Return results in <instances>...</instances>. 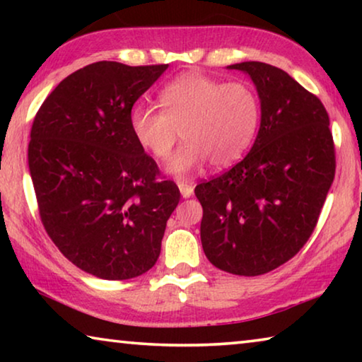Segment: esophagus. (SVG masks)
<instances>
[{
  "mask_svg": "<svg viewBox=\"0 0 362 362\" xmlns=\"http://www.w3.org/2000/svg\"><path fill=\"white\" fill-rule=\"evenodd\" d=\"M179 188H180V193H182L183 198H189V196L193 194V189H194L192 183L183 182V180L179 182Z\"/></svg>",
  "mask_w": 362,
  "mask_h": 362,
  "instance_id": "1",
  "label": "esophagus"
}]
</instances>
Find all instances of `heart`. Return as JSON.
I'll return each instance as SVG.
<instances>
[{
  "instance_id": "b5f03b06",
  "label": "heart",
  "mask_w": 362,
  "mask_h": 362,
  "mask_svg": "<svg viewBox=\"0 0 362 362\" xmlns=\"http://www.w3.org/2000/svg\"><path fill=\"white\" fill-rule=\"evenodd\" d=\"M163 110L139 103L129 124L134 139L158 159L168 161L179 142L187 144L169 164L185 175L211 161L225 168L238 161L254 142L260 124V99L247 81H226L201 71H188L159 93Z\"/></svg>"
}]
</instances>
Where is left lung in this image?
I'll return each mask as SVG.
<instances>
[{
  "mask_svg": "<svg viewBox=\"0 0 362 362\" xmlns=\"http://www.w3.org/2000/svg\"><path fill=\"white\" fill-rule=\"evenodd\" d=\"M260 97L262 121L246 158L196 185L201 243L214 267L259 276L291 260L315 231L335 175L329 115L284 70L241 62Z\"/></svg>",
  "mask_w": 362,
  "mask_h": 362,
  "instance_id": "left-lung-1",
  "label": "left lung"
}]
</instances>
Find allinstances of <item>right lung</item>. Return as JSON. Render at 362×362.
I'll list each match as a JSON object with an SVG mask.
<instances>
[{
    "instance_id": "1",
    "label": "right lung",
    "mask_w": 362,
    "mask_h": 362,
    "mask_svg": "<svg viewBox=\"0 0 362 362\" xmlns=\"http://www.w3.org/2000/svg\"><path fill=\"white\" fill-rule=\"evenodd\" d=\"M168 69L90 64L42 102L28 168L40 218L73 265L122 281L155 265L180 192L134 139V103Z\"/></svg>"
}]
</instances>
